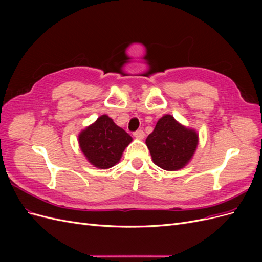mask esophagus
<instances>
[{
	"mask_svg": "<svg viewBox=\"0 0 262 262\" xmlns=\"http://www.w3.org/2000/svg\"><path fill=\"white\" fill-rule=\"evenodd\" d=\"M133 136H134V138H137L139 140H142V139H144L145 133H144L143 130H137L136 132H133Z\"/></svg>",
	"mask_w": 262,
	"mask_h": 262,
	"instance_id": "34e87169",
	"label": "esophagus"
}]
</instances>
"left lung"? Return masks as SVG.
<instances>
[{
    "label": "left lung",
    "instance_id": "8db88e82",
    "mask_svg": "<svg viewBox=\"0 0 262 262\" xmlns=\"http://www.w3.org/2000/svg\"><path fill=\"white\" fill-rule=\"evenodd\" d=\"M145 143L153 162L165 170H177L191 160L198 145V134L166 115L157 121Z\"/></svg>",
    "mask_w": 262,
    "mask_h": 262
}]
</instances>
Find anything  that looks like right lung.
I'll use <instances>...</instances> for the list:
<instances>
[{
    "instance_id": "1",
    "label": "right lung",
    "mask_w": 262,
    "mask_h": 262,
    "mask_svg": "<svg viewBox=\"0 0 262 262\" xmlns=\"http://www.w3.org/2000/svg\"><path fill=\"white\" fill-rule=\"evenodd\" d=\"M131 141L129 134L106 115L100 116L78 136V143L87 160L101 169L113 167L120 161Z\"/></svg>"
}]
</instances>
